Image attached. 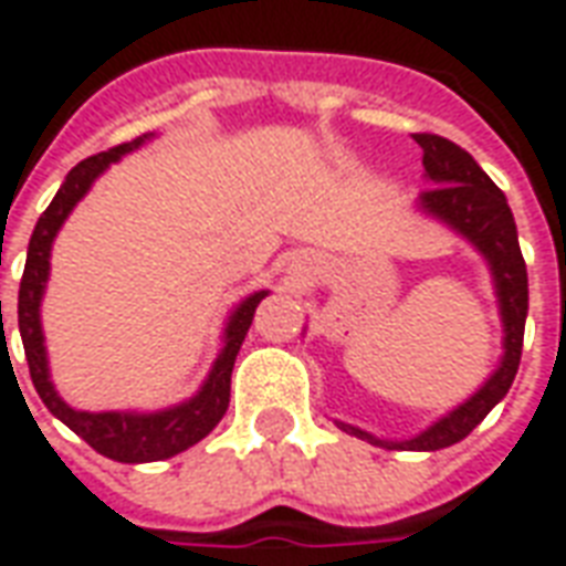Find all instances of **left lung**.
<instances>
[{
	"label": "left lung",
	"instance_id": "1",
	"mask_svg": "<svg viewBox=\"0 0 566 566\" xmlns=\"http://www.w3.org/2000/svg\"><path fill=\"white\" fill-rule=\"evenodd\" d=\"M422 146V168L434 187L420 192V208L434 220L448 223L453 232L475 244L488 260L496 284L500 315H503V361L490 374V379L478 389L469 401L453 407L448 417L432 422L426 432L410 441H382L377 434L365 432L349 422H337L343 432L355 434L386 450H441L462 441L500 405L505 392L512 389V379L521 365V346H524V322H527V266L517 248V229L512 208L505 201L503 189L490 180L462 146L438 134H413Z\"/></svg>",
	"mask_w": 566,
	"mask_h": 566
}]
</instances>
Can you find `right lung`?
<instances>
[{
  "mask_svg": "<svg viewBox=\"0 0 566 566\" xmlns=\"http://www.w3.org/2000/svg\"><path fill=\"white\" fill-rule=\"evenodd\" d=\"M149 134L137 137L132 144H118L106 153H97L91 159L78 161L73 171L66 174L63 187L57 196L51 199L45 214L39 217L33 229V239L27 248V266H23L21 294H18V327H21L23 352H27V365H30V377L39 398L45 401L51 413L70 426L73 432L88 441L97 453H104L116 462H156L168 460L180 450L199 444L205 434L214 429L217 422L223 420L229 407V377L235 367V355L242 349L244 334L254 322V312L260 300L270 291H256V294L244 296L242 303L232 310L223 331V349L217 355L214 367L208 379L201 382V389L184 405L165 407L156 413H134V410H104V413H88V410H76L63 401L61 395L54 392V382L49 374V352H45V334H42V318H39V306H42V294L49 284L51 270V244L63 220L76 208L78 199L91 189V184L101 174L118 161L125 153H134L144 144ZM0 322H2V303H0Z\"/></svg>",
  "mask_w": 566,
  "mask_h": 566,
  "instance_id": "add662e5",
  "label": "right lung"
}]
</instances>
